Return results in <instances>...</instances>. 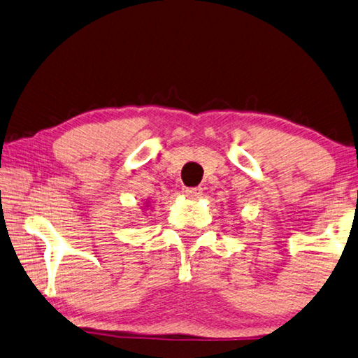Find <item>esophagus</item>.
<instances>
[{
    "mask_svg": "<svg viewBox=\"0 0 358 358\" xmlns=\"http://www.w3.org/2000/svg\"><path fill=\"white\" fill-rule=\"evenodd\" d=\"M184 193L189 200H198V198H201L203 195V189L201 187H192V189H185Z\"/></svg>",
    "mask_w": 358,
    "mask_h": 358,
    "instance_id": "1",
    "label": "esophagus"
}]
</instances>
